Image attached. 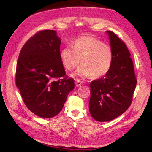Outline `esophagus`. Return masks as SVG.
Segmentation results:
<instances>
[{
    "instance_id": "1",
    "label": "esophagus",
    "mask_w": 152,
    "mask_h": 152,
    "mask_svg": "<svg viewBox=\"0 0 152 152\" xmlns=\"http://www.w3.org/2000/svg\"><path fill=\"white\" fill-rule=\"evenodd\" d=\"M82 84V83L80 80H77L75 82V86L76 87H80V86H81Z\"/></svg>"
}]
</instances>
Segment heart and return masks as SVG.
<instances>
[{"label":"heart","mask_w":152,"mask_h":152,"mask_svg":"<svg viewBox=\"0 0 152 152\" xmlns=\"http://www.w3.org/2000/svg\"><path fill=\"white\" fill-rule=\"evenodd\" d=\"M64 66L72 71L81 64L72 77L98 79L105 75L111 68L113 53L108 45L91 36L78 38L73 47L66 46L60 52Z\"/></svg>","instance_id":"heart-1"}]
</instances>
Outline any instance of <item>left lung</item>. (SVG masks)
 <instances>
[{
  "mask_svg": "<svg viewBox=\"0 0 152 152\" xmlns=\"http://www.w3.org/2000/svg\"><path fill=\"white\" fill-rule=\"evenodd\" d=\"M113 53L111 68L103 77L91 82L89 112L94 119L107 122L125 112L131 105L137 80L131 54L113 32L107 31Z\"/></svg>",
  "mask_w": 152,
  "mask_h": 152,
  "instance_id": "1",
  "label": "left lung"
}]
</instances>
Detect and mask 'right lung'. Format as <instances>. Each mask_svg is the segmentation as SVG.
<instances>
[{
    "label": "right lung",
    "instance_id": "right-lung-1",
    "mask_svg": "<svg viewBox=\"0 0 152 152\" xmlns=\"http://www.w3.org/2000/svg\"><path fill=\"white\" fill-rule=\"evenodd\" d=\"M61 42L56 31H40L25 44L18 59L16 86L27 108L40 117L58 115L75 87L73 79H66Z\"/></svg>",
    "mask_w": 152,
    "mask_h": 152
}]
</instances>
